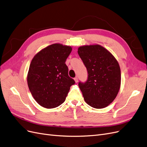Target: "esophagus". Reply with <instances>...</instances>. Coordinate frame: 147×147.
<instances>
[{
    "label": "esophagus",
    "mask_w": 147,
    "mask_h": 147,
    "mask_svg": "<svg viewBox=\"0 0 147 147\" xmlns=\"http://www.w3.org/2000/svg\"><path fill=\"white\" fill-rule=\"evenodd\" d=\"M74 80H75V82H76V83H78V77H76V78H74Z\"/></svg>",
    "instance_id": "obj_1"
}]
</instances>
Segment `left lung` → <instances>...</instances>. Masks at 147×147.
Wrapping results in <instances>:
<instances>
[{
  "label": "left lung",
  "mask_w": 147,
  "mask_h": 147,
  "mask_svg": "<svg viewBox=\"0 0 147 147\" xmlns=\"http://www.w3.org/2000/svg\"><path fill=\"white\" fill-rule=\"evenodd\" d=\"M78 54L87 70L86 82H79L84 99L96 109L107 107L119 91L121 72L118 61L100 45L79 47Z\"/></svg>",
  "instance_id": "left-lung-1"
}]
</instances>
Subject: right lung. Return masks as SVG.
Masks as SVG:
<instances>
[{
	"instance_id": "add662e5",
	"label": "right lung",
	"mask_w": 147,
	"mask_h": 147,
	"mask_svg": "<svg viewBox=\"0 0 147 147\" xmlns=\"http://www.w3.org/2000/svg\"><path fill=\"white\" fill-rule=\"evenodd\" d=\"M72 48L53 44L42 49L33 58L27 76L32 95L42 107L54 108L61 105L74 80L68 76L65 63Z\"/></svg>"
}]
</instances>
